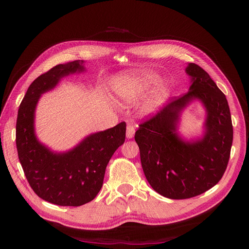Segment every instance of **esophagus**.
Masks as SVG:
<instances>
[{
	"instance_id": "esophagus-1",
	"label": "esophagus",
	"mask_w": 249,
	"mask_h": 249,
	"mask_svg": "<svg viewBox=\"0 0 249 249\" xmlns=\"http://www.w3.org/2000/svg\"><path fill=\"white\" fill-rule=\"evenodd\" d=\"M134 134H135V127L132 124H129L126 126V138H133L134 137Z\"/></svg>"
}]
</instances>
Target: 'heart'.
Returning <instances> with one entry per match:
<instances>
[{"label":"heart","instance_id":"b5f03b06","mask_svg":"<svg viewBox=\"0 0 249 249\" xmlns=\"http://www.w3.org/2000/svg\"><path fill=\"white\" fill-rule=\"evenodd\" d=\"M161 82L159 74L152 71H139L125 74L115 82V90L123 101H130L135 97L144 94L152 90ZM169 90L167 86L160 85L158 87L154 100L150 105V110H156L167 99Z\"/></svg>","mask_w":249,"mask_h":249}]
</instances>
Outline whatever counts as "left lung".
Returning a JSON list of instances; mask_svg holds the SVG:
<instances>
[{
  "mask_svg": "<svg viewBox=\"0 0 249 249\" xmlns=\"http://www.w3.org/2000/svg\"><path fill=\"white\" fill-rule=\"evenodd\" d=\"M186 72L191 78L188 93L140 124L135 133L147 182L156 192L171 199L197 196L219 182L232 143L231 117L224 93L197 64H188ZM194 99H199L206 109L205 133L199 140L185 142L176 132L177 124L180 112Z\"/></svg>",
  "mask_w": 249,
  "mask_h": 249,
  "instance_id": "1",
  "label": "left lung"
}]
</instances>
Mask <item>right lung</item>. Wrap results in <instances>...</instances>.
Returning <instances> with one entry per match:
<instances>
[{
  "label": "right lung",
  "instance_id": "obj_1",
  "mask_svg": "<svg viewBox=\"0 0 249 249\" xmlns=\"http://www.w3.org/2000/svg\"><path fill=\"white\" fill-rule=\"evenodd\" d=\"M83 60L58 64L29 86L17 120V148L22 170L33 191L43 200L63 207H79L91 201L103 186L105 171L115 150L124 144L125 123L90 134L65 153H55L37 139L35 109L42 93L63 77L83 72Z\"/></svg>",
  "mask_w": 249,
  "mask_h": 249
}]
</instances>
